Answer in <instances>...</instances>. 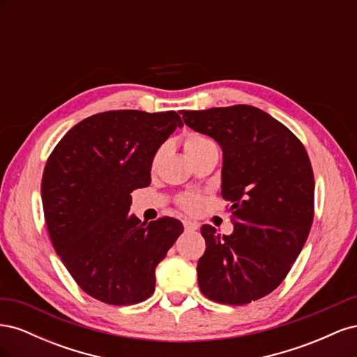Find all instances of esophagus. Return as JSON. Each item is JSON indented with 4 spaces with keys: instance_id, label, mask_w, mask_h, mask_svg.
I'll return each mask as SVG.
<instances>
[{
    "instance_id": "34e87169",
    "label": "esophagus",
    "mask_w": 357,
    "mask_h": 357,
    "mask_svg": "<svg viewBox=\"0 0 357 357\" xmlns=\"http://www.w3.org/2000/svg\"><path fill=\"white\" fill-rule=\"evenodd\" d=\"M183 226H185L186 232H193L198 229V223L197 222H190V220H183Z\"/></svg>"
}]
</instances>
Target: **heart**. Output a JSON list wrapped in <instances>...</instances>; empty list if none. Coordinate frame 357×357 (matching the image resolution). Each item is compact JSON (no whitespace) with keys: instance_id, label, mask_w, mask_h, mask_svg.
<instances>
[{"instance_id":"b5f03b06","label":"heart","mask_w":357,"mask_h":357,"mask_svg":"<svg viewBox=\"0 0 357 357\" xmlns=\"http://www.w3.org/2000/svg\"><path fill=\"white\" fill-rule=\"evenodd\" d=\"M211 149L218 150V144H215L213 138H210L207 135L190 134L185 139V150H186L189 158L197 156V155L205 152V150H211ZM164 150H165V146H160L155 152L153 159H152L153 167H156L159 164L162 155H164ZM178 204L181 208H185L188 211H197L201 207V198L198 195H193V193H189V195H183L178 199Z\"/></svg>"}]
</instances>
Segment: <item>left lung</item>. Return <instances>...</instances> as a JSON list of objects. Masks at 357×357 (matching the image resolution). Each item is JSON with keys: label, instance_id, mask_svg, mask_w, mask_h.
<instances>
[{"label": "left lung", "instance_id": "8db88e82", "mask_svg": "<svg viewBox=\"0 0 357 357\" xmlns=\"http://www.w3.org/2000/svg\"><path fill=\"white\" fill-rule=\"evenodd\" d=\"M193 131L223 152L222 197L234 232L202 225L197 273L211 301L244 305L271 294L304 247L314 218V174L305 147L273 116L252 105L181 112Z\"/></svg>", "mask_w": 357, "mask_h": 357}]
</instances>
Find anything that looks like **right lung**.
<instances>
[{
	"mask_svg": "<svg viewBox=\"0 0 357 357\" xmlns=\"http://www.w3.org/2000/svg\"><path fill=\"white\" fill-rule=\"evenodd\" d=\"M176 112L116 110L74 125L41 178L49 236L71 277L92 298L132 305L155 291V269L183 232L180 220L129 214L131 192L150 185L152 159L181 128Z\"/></svg>",
	"mask_w": 357,
	"mask_h": 357,
	"instance_id": "obj_1",
	"label": "right lung"
}]
</instances>
